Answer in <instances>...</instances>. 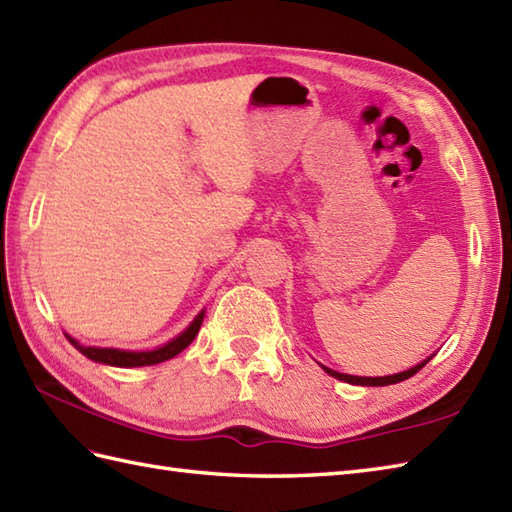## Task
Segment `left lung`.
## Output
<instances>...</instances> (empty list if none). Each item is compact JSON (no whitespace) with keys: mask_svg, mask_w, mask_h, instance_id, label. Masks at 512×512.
Listing matches in <instances>:
<instances>
[{"mask_svg":"<svg viewBox=\"0 0 512 512\" xmlns=\"http://www.w3.org/2000/svg\"><path fill=\"white\" fill-rule=\"evenodd\" d=\"M432 358V356H430ZM430 358H426V360H421L419 365H415V367H410L408 371H402V373H393V376H380V378H365V376H350V373H339V371H334V369H328V367H323V371L326 373H330L332 378H336V380H343V382H347V384H360V386H386V384H397V382H402V380H408V378H413L415 373L421 369V367H426L428 363H430Z\"/></svg>","mask_w":512,"mask_h":512,"instance_id":"8db88e82","label":"left lung"}]
</instances>
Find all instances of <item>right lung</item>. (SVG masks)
<instances>
[{
	"label": "right lung",
	"mask_w": 512,
	"mask_h": 512,
	"mask_svg": "<svg viewBox=\"0 0 512 512\" xmlns=\"http://www.w3.org/2000/svg\"><path fill=\"white\" fill-rule=\"evenodd\" d=\"M202 321H204V310L191 321L189 328L176 336V339H171L162 347H156V350H152V352H128V350H115V347L80 345L76 339H71L69 334H65V336L80 354L95 360V363H104V365H112V367H145V365L165 363V360L178 356L182 350H186V347L193 343L199 328H202Z\"/></svg>",
	"instance_id": "1"
}]
</instances>
